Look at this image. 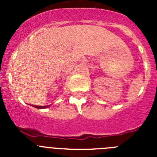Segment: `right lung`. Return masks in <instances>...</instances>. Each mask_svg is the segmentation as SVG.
<instances>
[{"label":"right lung","instance_id":"add662e5","mask_svg":"<svg viewBox=\"0 0 157 157\" xmlns=\"http://www.w3.org/2000/svg\"><path fill=\"white\" fill-rule=\"evenodd\" d=\"M35 107L37 109H41V108H46L47 106H37V105H35Z\"/></svg>","mask_w":157,"mask_h":157}]
</instances>
